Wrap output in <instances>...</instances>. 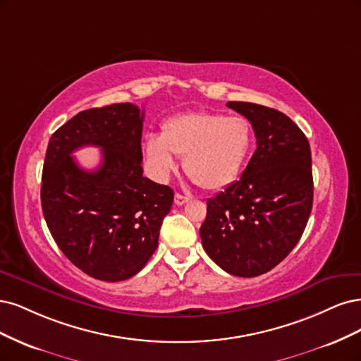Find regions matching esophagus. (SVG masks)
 Returning <instances> with one entry per match:
<instances>
[{"mask_svg":"<svg viewBox=\"0 0 361 361\" xmlns=\"http://www.w3.org/2000/svg\"><path fill=\"white\" fill-rule=\"evenodd\" d=\"M189 201V196H184L181 193H176V197H173V202H176L177 205H183Z\"/></svg>","mask_w":361,"mask_h":361,"instance_id":"esophagus-1","label":"esophagus"}]
</instances>
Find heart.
<instances>
[{"label": "heart", "mask_w": 361, "mask_h": 361, "mask_svg": "<svg viewBox=\"0 0 361 361\" xmlns=\"http://www.w3.org/2000/svg\"><path fill=\"white\" fill-rule=\"evenodd\" d=\"M253 148V129L243 115L190 111L169 117L161 135L148 133L142 151L149 172L166 180L184 154L185 173L207 190H220L234 183Z\"/></svg>", "instance_id": "obj_1"}]
</instances>
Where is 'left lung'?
<instances>
[{"mask_svg":"<svg viewBox=\"0 0 361 361\" xmlns=\"http://www.w3.org/2000/svg\"><path fill=\"white\" fill-rule=\"evenodd\" d=\"M226 106L250 121L257 149L240 180L207 201L200 235L220 269L255 277L282 262L303 235L313 202L310 145L281 111L249 102Z\"/></svg>","mask_w":361,"mask_h":361,"instance_id":"8db88e82","label":"left lung"}]
</instances>
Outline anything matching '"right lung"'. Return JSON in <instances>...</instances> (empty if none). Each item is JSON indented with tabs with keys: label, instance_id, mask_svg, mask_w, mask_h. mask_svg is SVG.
<instances>
[{
	"label": "right lung",
	"instance_id": "1",
	"mask_svg": "<svg viewBox=\"0 0 361 361\" xmlns=\"http://www.w3.org/2000/svg\"><path fill=\"white\" fill-rule=\"evenodd\" d=\"M142 121L144 111L132 103L87 109L63 124L46 149V225L68 261L99 281H126L144 269L172 207V189L142 176ZM87 145L102 148L96 171L71 156Z\"/></svg>",
	"mask_w": 361,
	"mask_h": 361
}]
</instances>
